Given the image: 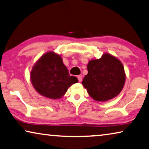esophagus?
Instances as JSON below:
<instances>
[{
  "label": "esophagus",
  "instance_id": "34e87169",
  "mask_svg": "<svg viewBox=\"0 0 149 149\" xmlns=\"http://www.w3.org/2000/svg\"><path fill=\"white\" fill-rule=\"evenodd\" d=\"M77 79H78V81L79 82H81L82 81V75H77Z\"/></svg>",
  "mask_w": 149,
  "mask_h": 149
}]
</instances>
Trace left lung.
<instances>
[{"instance_id": "obj_1", "label": "left lung", "mask_w": 149, "mask_h": 149, "mask_svg": "<svg viewBox=\"0 0 149 149\" xmlns=\"http://www.w3.org/2000/svg\"><path fill=\"white\" fill-rule=\"evenodd\" d=\"M88 74L82 85L94 100L105 102L114 98L123 90L126 74L123 63L116 57L104 53L88 64Z\"/></svg>"}]
</instances>
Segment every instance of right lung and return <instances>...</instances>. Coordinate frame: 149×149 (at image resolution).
<instances>
[{
    "mask_svg": "<svg viewBox=\"0 0 149 149\" xmlns=\"http://www.w3.org/2000/svg\"><path fill=\"white\" fill-rule=\"evenodd\" d=\"M31 81L35 90L50 99H59L68 89L78 80L69 74L60 55L47 52L34 64L31 72Z\"/></svg>",
    "mask_w": 149,
    "mask_h": 149,
    "instance_id": "right-lung-1",
    "label": "right lung"
}]
</instances>
